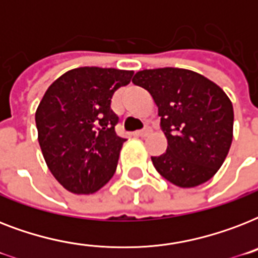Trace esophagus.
Returning <instances> with one entry per match:
<instances>
[{
	"mask_svg": "<svg viewBox=\"0 0 258 258\" xmlns=\"http://www.w3.org/2000/svg\"><path fill=\"white\" fill-rule=\"evenodd\" d=\"M150 133H151V130L145 128V130H141V131H138L137 135H138V137H141V138H146Z\"/></svg>",
	"mask_w": 258,
	"mask_h": 258,
	"instance_id": "esophagus-1",
	"label": "esophagus"
}]
</instances>
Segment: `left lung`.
<instances>
[{"mask_svg": "<svg viewBox=\"0 0 258 258\" xmlns=\"http://www.w3.org/2000/svg\"><path fill=\"white\" fill-rule=\"evenodd\" d=\"M154 99L167 150L151 157L175 186L196 187L214 176L233 141V104L216 83L183 68L143 70L133 79Z\"/></svg>", "mask_w": 258, "mask_h": 258, "instance_id": "left-lung-1", "label": "left lung"}]
</instances>
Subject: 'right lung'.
I'll return each instance as SVG.
<instances>
[{"mask_svg": "<svg viewBox=\"0 0 258 258\" xmlns=\"http://www.w3.org/2000/svg\"><path fill=\"white\" fill-rule=\"evenodd\" d=\"M134 71L80 67L46 89L36 111L38 143L48 169L74 194H92L115 174L125 139L117 137L111 99Z\"/></svg>", "mask_w": 258, "mask_h": 258, "instance_id": "obj_1", "label": "right lung"}]
</instances>
